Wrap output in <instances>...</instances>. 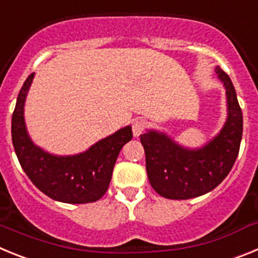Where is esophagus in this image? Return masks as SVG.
Masks as SVG:
<instances>
[{
  "instance_id": "esophagus-1",
  "label": "esophagus",
  "mask_w": 258,
  "mask_h": 258,
  "mask_svg": "<svg viewBox=\"0 0 258 258\" xmlns=\"http://www.w3.org/2000/svg\"><path fill=\"white\" fill-rule=\"evenodd\" d=\"M145 127L146 121L143 118H137V120H134L133 125H132V131H133L134 137H140L143 133V131H145Z\"/></svg>"
}]
</instances>
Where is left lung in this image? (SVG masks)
<instances>
[{
  "mask_svg": "<svg viewBox=\"0 0 258 258\" xmlns=\"http://www.w3.org/2000/svg\"><path fill=\"white\" fill-rule=\"evenodd\" d=\"M214 72L226 90L227 104L226 121L217 136L197 149L184 147L155 129L141 136L150 183L166 199L184 200L209 192L226 178L238 157L243 113L230 77L218 66Z\"/></svg>",
  "mask_w": 258,
  "mask_h": 258,
  "instance_id": "8db88e82",
  "label": "left lung"
}]
</instances>
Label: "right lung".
<instances>
[{"label":"right lung","mask_w":258,"mask_h":258,"mask_svg":"<svg viewBox=\"0 0 258 258\" xmlns=\"http://www.w3.org/2000/svg\"><path fill=\"white\" fill-rule=\"evenodd\" d=\"M35 74L24 81L11 118V138L23 170L36 187L56 202L84 204L101 199L112 177L116 159L125 143L133 138L132 126L75 155H54L41 149L29 137L24 120V104Z\"/></svg>","instance_id":"add662e5"}]
</instances>
